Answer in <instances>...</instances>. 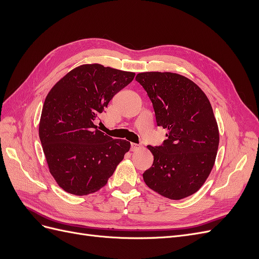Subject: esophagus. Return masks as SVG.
I'll return each mask as SVG.
<instances>
[{
    "instance_id": "esophagus-1",
    "label": "esophagus",
    "mask_w": 259,
    "mask_h": 259,
    "mask_svg": "<svg viewBox=\"0 0 259 259\" xmlns=\"http://www.w3.org/2000/svg\"><path fill=\"white\" fill-rule=\"evenodd\" d=\"M140 147H142V146H140V145H138V144H134V143H133V144L131 145V149H132V150H133V151H135V150H137V149H139Z\"/></svg>"
}]
</instances>
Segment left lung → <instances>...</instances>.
<instances>
[{
    "label": "left lung",
    "instance_id": "obj_1",
    "mask_svg": "<svg viewBox=\"0 0 259 259\" xmlns=\"http://www.w3.org/2000/svg\"><path fill=\"white\" fill-rule=\"evenodd\" d=\"M152 101L158 126L167 130L163 145L148 146L152 166L143 174L146 185L170 200L197 192L214 166L219 132L213 108L199 86L171 72L136 75Z\"/></svg>",
    "mask_w": 259,
    "mask_h": 259
}]
</instances>
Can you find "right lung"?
Returning <instances> with one entry per match:
<instances>
[{
	"mask_svg": "<svg viewBox=\"0 0 259 259\" xmlns=\"http://www.w3.org/2000/svg\"><path fill=\"white\" fill-rule=\"evenodd\" d=\"M135 73L82 65L55 84L45 98L38 135L50 173L66 192L88 195L106 186L131 143L97 130L95 120Z\"/></svg>",
	"mask_w": 259,
	"mask_h": 259,
	"instance_id": "right-lung-1",
	"label": "right lung"
}]
</instances>
